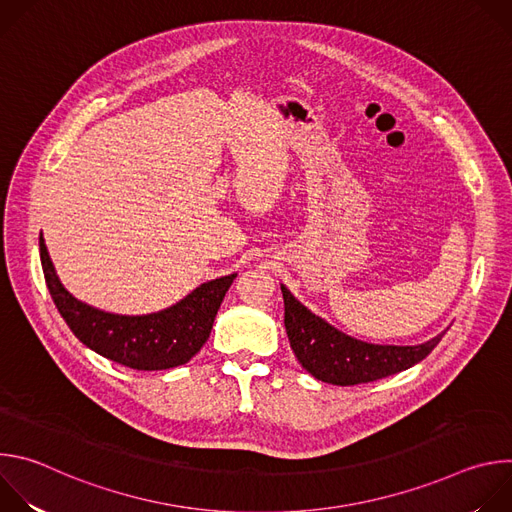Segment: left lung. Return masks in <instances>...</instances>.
Instances as JSON below:
<instances>
[{
	"instance_id": "left-lung-1",
	"label": "left lung",
	"mask_w": 512,
	"mask_h": 512,
	"mask_svg": "<svg viewBox=\"0 0 512 512\" xmlns=\"http://www.w3.org/2000/svg\"><path fill=\"white\" fill-rule=\"evenodd\" d=\"M285 332L302 367L318 381L350 387L391 377L421 362L442 340V334L415 346L371 344L352 338L300 304L281 283Z\"/></svg>"
}]
</instances>
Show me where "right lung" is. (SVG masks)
Segmentation results:
<instances>
[{
  "instance_id": "right-lung-1",
  "label": "right lung",
  "mask_w": 512,
  "mask_h": 512,
  "mask_svg": "<svg viewBox=\"0 0 512 512\" xmlns=\"http://www.w3.org/2000/svg\"><path fill=\"white\" fill-rule=\"evenodd\" d=\"M40 261L50 296L72 330L97 354L135 371H166L186 364L208 340L218 308L237 273L210 279L174 306L141 314H113L77 300L62 285L40 235Z\"/></svg>"
}]
</instances>
